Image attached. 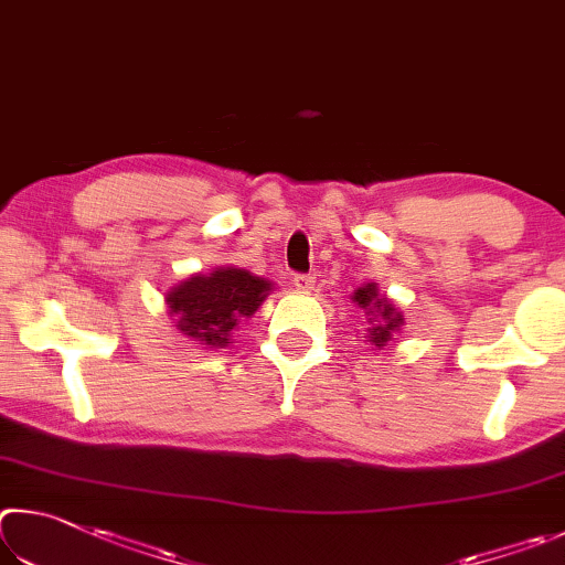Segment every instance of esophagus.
I'll list each match as a JSON object with an SVG mask.
<instances>
[{
    "label": "esophagus",
    "mask_w": 565,
    "mask_h": 565,
    "mask_svg": "<svg viewBox=\"0 0 565 565\" xmlns=\"http://www.w3.org/2000/svg\"><path fill=\"white\" fill-rule=\"evenodd\" d=\"M315 285V277L312 275H295L292 277V288L298 292H310Z\"/></svg>",
    "instance_id": "obj_1"
}]
</instances>
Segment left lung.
Segmentation results:
<instances>
[{
  "label": "left lung",
  "mask_w": 565,
  "mask_h": 565,
  "mask_svg": "<svg viewBox=\"0 0 565 565\" xmlns=\"http://www.w3.org/2000/svg\"><path fill=\"white\" fill-rule=\"evenodd\" d=\"M350 298L364 315H367L370 328H364L367 330L364 342H370L374 350L387 348V344L394 340V334L402 330L404 315L394 308V302L387 298V295H380L377 282L362 285V288L354 290Z\"/></svg>",
  "instance_id": "obj_1"
}]
</instances>
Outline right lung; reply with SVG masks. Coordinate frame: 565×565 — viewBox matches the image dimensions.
Instances as JSON below:
<instances>
[{
    "instance_id": "obj_1",
    "label": "right lung",
    "mask_w": 565,
    "mask_h": 565,
    "mask_svg": "<svg viewBox=\"0 0 565 565\" xmlns=\"http://www.w3.org/2000/svg\"><path fill=\"white\" fill-rule=\"evenodd\" d=\"M275 285L235 265L195 273L166 292L173 328L203 348H227L237 324L253 318Z\"/></svg>"
}]
</instances>
